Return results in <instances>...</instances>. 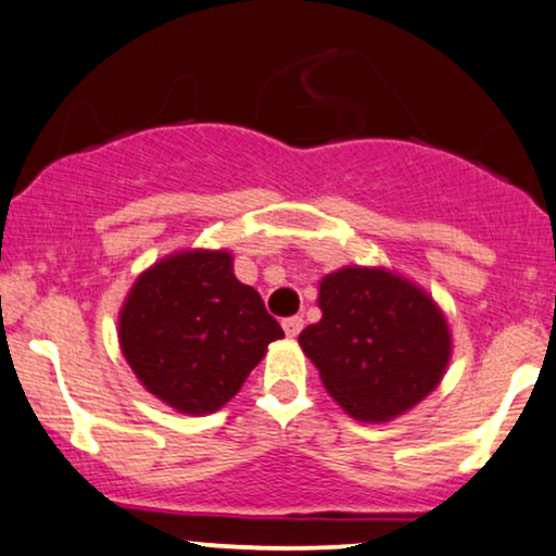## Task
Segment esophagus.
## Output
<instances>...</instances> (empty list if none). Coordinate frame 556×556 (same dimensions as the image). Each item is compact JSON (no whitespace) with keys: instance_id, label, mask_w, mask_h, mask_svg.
<instances>
[{"instance_id":"esophagus-1","label":"esophagus","mask_w":556,"mask_h":556,"mask_svg":"<svg viewBox=\"0 0 556 556\" xmlns=\"http://www.w3.org/2000/svg\"><path fill=\"white\" fill-rule=\"evenodd\" d=\"M283 330H286V334H289V338H296V334L304 330V319H301V317H286L283 319Z\"/></svg>"}]
</instances>
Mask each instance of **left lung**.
I'll list each match as a JSON object with an SVG mask.
<instances>
[{"label":"left lung","mask_w":556,"mask_h":556,"mask_svg":"<svg viewBox=\"0 0 556 556\" xmlns=\"http://www.w3.org/2000/svg\"><path fill=\"white\" fill-rule=\"evenodd\" d=\"M321 319L299 334L348 415L383 422L441 381L451 334L433 299L387 270L342 267L319 283Z\"/></svg>","instance_id":"obj_1"}]
</instances>
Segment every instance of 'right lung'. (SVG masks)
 <instances>
[{
    "instance_id": "1",
    "label": "right lung",
    "mask_w": 556,
    "mask_h": 556,
    "mask_svg": "<svg viewBox=\"0 0 556 556\" xmlns=\"http://www.w3.org/2000/svg\"><path fill=\"white\" fill-rule=\"evenodd\" d=\"M283 330L229 252H182L136 280L121 312V348L154 396L190 415L235 396Z\"/></svg>"
}]
</instances>
